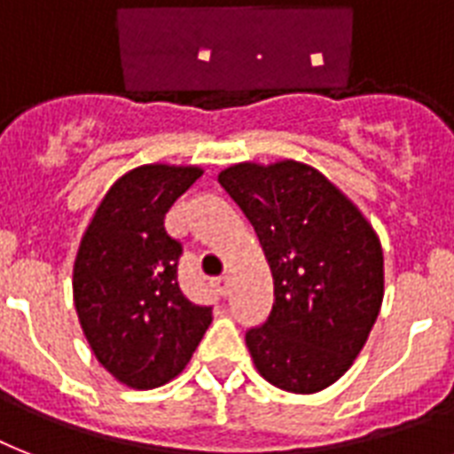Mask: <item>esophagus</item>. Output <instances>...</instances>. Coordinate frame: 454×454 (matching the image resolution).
<instances>
[{
  "instance_id": "obj_1",
  "label": "esophagus",
  "mask_w": 454,
  "mask_h": 454,
  "mask_svg": "<svg viewBox=\"0 0 454 454\" xmlns=\"http://www.w3.org/2000/svg\"><path fill=\"white\" fill-rule=\"evenodd\" d=\"M212 285H214V290L226 297L228 287H231V280H228V278H216V280H212Z\"/></svg>"
}]
</instances>
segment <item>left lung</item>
<instances>
[{"mask_svg":"<svg viewBox=\"0 0 454 454\" xmlns=\"http://www.w3.org/2000/svg\"><path fill=\"white\" fill-rule=\"evenodd\" d=\"M219 184L254 226L273 273L269 320L245 334L256 370L290 394L323 391L353 365L380 316V238L309 164L240 162Z\"/></svg>","mask_w":454,"mask_h":454,"instance_id":"left-lung-1","label":"left lung"}]
</instances>
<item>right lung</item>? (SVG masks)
I'll return each mask as SVG.
<instances>
[{
	"label": "right lung",
	"instance_id": "right-lung-1",
	"mask_svg": "<svg viewBox=\"0 0 454 454\" xmlns=\"http://www.w3.org/2000/svg\"><path fill=\"white\" fill-rule=\"evenodd\" d=\"M202 176L200 167L144 164L117 178L82 235L74 309L91 351L117 381L155 388L174 380L212 323L178 287L184 252L164 214Z\"/></svg>",
	"mask_w": 454,
	"mask_h": 454
}]
</instances>
